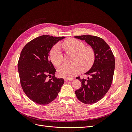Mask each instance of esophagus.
I'll return each instance as SVG.
<instances>
[{"label":"esophagus","instance_id":"obj_1","mask_svg":"<svg viewBox=\"0 0 132 132\" xmlns=\"http://www.w3.org/2000/svg\"><path fill=\"white\" fill-rule=\"evenodd\" d=\"M73 80V79H65V81H72Z\"/></svg>","mask_w":132,"mask_h":132}]
</instances>
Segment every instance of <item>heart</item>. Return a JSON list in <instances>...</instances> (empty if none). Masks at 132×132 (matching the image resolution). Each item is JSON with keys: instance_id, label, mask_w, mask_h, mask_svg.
I'll use <instances>...</instances> for the list:
<instances>
[{"instance_id": "obj_1", "label": "heart", "mask_w": 132, "mask_h": 132, "mask_svg": "<svg viewBox=\"0 0 132 132\" xmlns=\"http://www.w3.org/2000/svg\"><path fill=\"white\" fill-rule=\"evenodd\" d=\"M66 52L73 53L72 58V63L64 64L58 70L59 77L66 79H71L77 75L82 70L86 71L90 68L95 60V52L90 46H85L82 41L75 39L68 38L62 44ZM49 57L52 64L59 66L63 61V55L59 44L52 47L49 52Z\"/></svg>"}]
</instances>
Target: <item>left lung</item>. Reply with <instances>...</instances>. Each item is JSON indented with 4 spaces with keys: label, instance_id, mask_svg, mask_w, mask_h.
Returning <instances> with one entry per match:
<instances>
[{
    "label": "left lung",
    "instance_id": "1",
    "mask_svg": "<svg viewBox=\"0 0 132 132\" xmlns=\"http://www.w3.org/2000/svg\"><path fill=\"white\" fill-rule=\"evenodd\" d=\"M74 37L85 40L95 52L94 64L85 74L89 77L87 80L77 77L82 85L75 92L80 101L92 104L101 100L111 86L115 67L114 57L110 46L102 38L89 35Z\"/></svg>",
    "mask_w": 132,
    "mask_h": 132
}]
</instances>
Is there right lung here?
Listing matches in <instances>:
<instances>
[{
  "instance_id": "1",
  "label": "right lung",
  "mask_w": 132,
  "mask_h": 132,
  "mask_svg": "<svg viewBox=\"0 0 132 132\" xmlns=\"http://www.w3.org/2000/svg\"><path fill=\"white\" fill-rule=\"evenodd\" d=\"M64 38L40 36L28 43L21 52L18 65L21 85L28 97L39 105L55 99L64 84L63 79L55 77L56 70L48 57L52 46Z\"/></svg>"
}]
</instances>
